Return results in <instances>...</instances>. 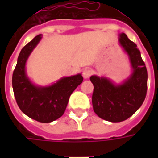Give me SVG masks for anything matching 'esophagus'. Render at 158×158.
Wrapping results in <instances>:
<instances>
[{"instance_id": "34e87169", "label": "esophagus", "mask_w": 158, "mask_h": 158, "mask_svg": "<svg viewBox=\"0 0 158 158\" xmlns=\"http://www.w3.org/2000/svg\"><path fill=\"white\" fill-rule=\"evenodd\" d=\"M91 74H92V71L89 69H86L83 71V77H84V79H89V76L91 75Z\"/></svg>"}]
</instances>
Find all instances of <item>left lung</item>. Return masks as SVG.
Here are the masks:
<instances>
[{"label": "left lung", "instance_id": "left-lung-1", "mask_svg": "<svg viewBox=\"0 0 158 158\" xmlns=\"http://www.w3.org/2000/svg\"><path fill=\"white\" fill-rule=\"evenodd\" d=\"M119 45L128 56L131 73L119 84L105 76L92 75V105L101 118L109 122L124 121L142 105L147 90V71L137 45L124 33L118 35Z\"/></svg>", "mask_w": 158, "mask_h": 158}]
</instances>
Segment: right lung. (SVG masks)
Listing matches in <instances>:
<instances>
[{
	"instance_id": "add662e5",
	"label": "right lung",
	"mask_w": 158,
	"mask_h": 158,
	"mask_svg": "<svg viewBox=\"0 0 158 158\" xmlns=\"http://www.w3.org/2000/svg\"><path fill=\"white\" fill-rule=\"evenodd\" d=\"M42 39L35 36L21 50L12 74V89L19 108L30 118L51 123L63 115L73 91L83 82L81 73L62 77L50 85H35L27 74L26 63Z\"/></svg>"
}]
</instances>
